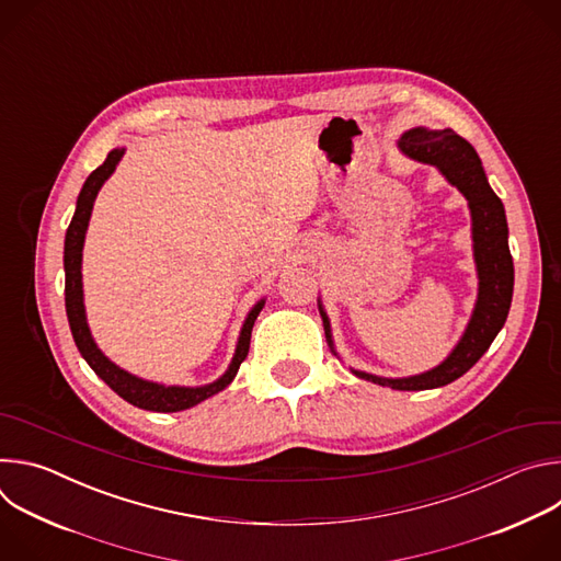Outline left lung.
I'll use <instances>...</instances> for the list:
<instances>
[{
  "mask_svg": "<svg viewBox=\"0 0 561 561\" xmlns=\"http://www.w3.org/2000/svg\"><path fill=\"white\" fill-rule=\"evenodd\" d=\"M399 148L409 157L417 159V162L437 167L446 175V180L457 186L468 199L472 215V249L479 275V295L461 342L437 368L407 379H386L359 370H355V375L379 386H390L394 390H428L455 381L489 351L511 310L515 268L508 249V224L504 204L489 186L482 159H479L474 148L453 128H413L399 139ZM319 312H322L327 340L333 348L329 317L322 306H319Z\"/></svg>",
  "mask_w": 561,
  "mask_h": 561,
  "instance_id": "1",
  "label": "left lung"
}]
</instances>
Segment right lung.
Returning a JSON list of instances; mask_svg holds the SVG:
<instances>
[{
	"instance_id": "1",
	"label": "right lung",
	"mask_w": 561,
	"mask_h": 561,
	"mask_svg": "<svg viewBox=\"0 0 561 561\" xmlns=\"http://www.w3.org/2000/svg\"><path fill=\"white\" fill-rule=\"evenodd\" d=\"M122 154H124V148L111 150L108 157H106V162L89 175V180L84 182L82 193H79V197H77V208H75V215L70 219V226L66 230V242H64L66 314H68L70 333H72V340H75L79 353H82V357L89 362V366L95 370V375H100L122 399H126L128 404H133L137 409H144V411L178 413V411H186V409L204 402V399L224 390L232 381V377L239 370V364H242L249 355L251 331H253V324H255L260 310L264 308V299L260 304H255V308L249 312L228 370L217 381H213L208 386L184 388V386L152 383V381L139 379V377L122 370L108 357L102 355V351L98 348V344L91 337V331H89V324H87V314H84L82 249H84V234H87V228H89V219H91V210H93V202L98 197V191L111 178V173L115 171Z\"/></svg>"
}]
</instances>
